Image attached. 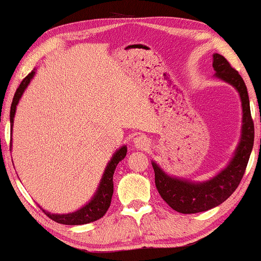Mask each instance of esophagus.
Segmentation results:
<instances>
[{
  "mask_svg": "<svg viewBox=\"0 0 261 261\" xmlns=\"http://www.w3.org/2000/svg\"><path fill=\"white\" fill-rule=\"evenodd\" d=\"M133 144L137 149L143 150V149H145V147L149 146V139H147V137L143 136V134H139V136H137L136 138H134Z\"/></svg>",
  "mask_w": 261,
  "mask_h": 261,
  "instance_id": "1",
  "label": "esophagus"
}]
</instances>
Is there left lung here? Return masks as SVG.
Returning <instances> with one entry per match:
<instances>
[{
    "label": "left lung",
    "instance_id": "8db88e82",
    "mask_svg": "<svg viewBox=\"0 0 261 261\" xmlns=\"http://www.w3.org/2000/svg\"><path fill=\"white\" fill-rule=\"evenodd\" d=\"M215 76L230 83L239 92L242 101V136L232 160L218 175L203 182H192L166 174L155 162V184L167 204L182 214H194L205 212L226 201L240 185L248 165L254 144V122L250 115L249 96L246 83L239 71L220 54L213 56Z\"/></svg>",
    "mask_w": 261,
    "mask_h": 261
}]
</instances>
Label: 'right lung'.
Instances as JSON below:
<instances>
[{"label":"right lung","mask_w":261,"mask_h":261,"mask_svg":"<svg viewBox=\"0 0 261 261\" xmlns=\"http://www.w3.org/2000/svg\"><path fill=\"white\" fill-rule=\"evenodd\" d=\"M35 75V70L31 71L29 75L22 80L20 85H19L17 92H15L14 98H13L12 105H11V124L13 127V120H14L15 110H17V105L19 102V99L21 98L22 93H24L25 89L32 77ZM125 153H127V146H122L120 150H117L112 156L110 162L106 166L104 174H102V178L100 180V184L98 186V190L93 196V198L88 203L83 205L81 209L73 212V213L69 214H52L48 213V212L42 209L44 212V214L47 215L48 218L57 221L59 224H65V225H82V224H88L93 223V221L99 220L105 215L106 212H108L109 207H110L112 194H114V173L116 167H117L118 162H121L122 160L125 157Z\"/></svg>","instance_id":"1"}]
</instances>
